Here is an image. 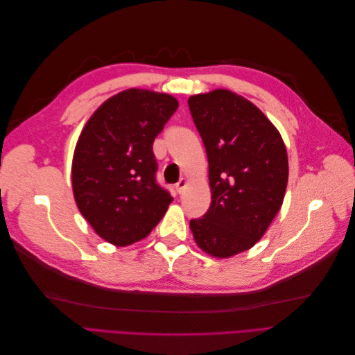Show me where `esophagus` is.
<instances>
[{"label": "esophagus", "mask_w": 355, "mask_h": 355, "mask_svg": "<svg viewBox=\"0 0 355 355\" xmlns=\"http://www.w3.org/2000/svg\"><path fill=\"white\" fill-rule=\"evenodd\" d=\"M187 185H188V180L185 179V178H182L178 184H176V191L179 192V194H182V192H184V189L187 188Z\"/></svg>", "instance_id": "34e87169"}]
</instances>
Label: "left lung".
Masks as SVG:
<instances>
[{
    "label": "left lung",
    "mask_w": 355,
    "mask_h": 355,
    "mask_svg": "<svg viewBox=\"0 0 355 355\" xmlns=\"http://www.w3.org/2000/svg\"><path fill=\"white\" fill-rule=\"evenodd\" d=\"M209 159L210 207L189 227L214 257L249 250L280 210L288 178L283 139L243 96L218 89L188 99Z\"/></svg>",
    "instance_id": "1"
}]
</instances>
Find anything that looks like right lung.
<instances>
[{"label":"right lung","mask_w":355,"mask_h":355,"mask_svg":"<svg viewBox=\"0 0 355 355\" xmlns=\"http://www.w3.org/2000/svg\"><path fill=\"white\" fill-rule=\"evenodd\" d=\"M178 106L170 94L128 89L103 102L78 137L75 202L96 234L114 245L145 239L173 201L157 184L153 144Z\"/></svg>","instance_id":"right-lung-1"}]
</instances>
